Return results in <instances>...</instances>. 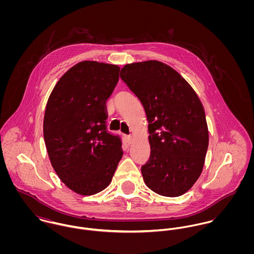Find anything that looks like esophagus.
Returning a JSON list of instances; mask_svg holds the SVG:
<instances>
[{"label": "esophagus", "mask_w": 254, "mask_h": 254, "mask_svg": "<svg viewBox=\"0 0 254 254\" xmlns=\"http://www.w3.org/2000/svg\"><path fill=\"white\" fill-rule=\"evenodd\" d=\"M125 138H126V142L130 145L132 143V141H133V137L131 135H126Z\"/></svg>", "instance_id": "esophagus-1"}]
</instances>
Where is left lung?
<instances>
[{
	"label": "left lung",
	"instance_id": "left-lung-1",
	"mask_svg": "<svg viewBox=\"0 0 254 254\" xmlns=\"http://www.w3.org/2000/svg\"><path fill=\"white\" fill-rule=\"evenodd\" d=\"M120 77L148 121L150 155L141 168L145 185L160 195H182L198 179L208 147L201 102L179 73L157 61L126 64Z\"/></svg>",
	"mask_w": 254,
	"mask_h": 254
}]
</instances>
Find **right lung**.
<instances>
[{"mask_svg":"<svg viewBox=\"0 0 254 254\" xmlns=\"http://www.w3.org/2000/svg\"><path fill=\"white\" fill-rule=\"evenodd\" d=\"M120 68L85 61L64 73L45 110L44 140L60 179L73 191L91 195L111 182L123 151L108 131L107 101Z\"/></svg>","mask_w":254,"mask_h":254,"instance_id":"right-lung-1","label":"right lung"}]
</instances>
